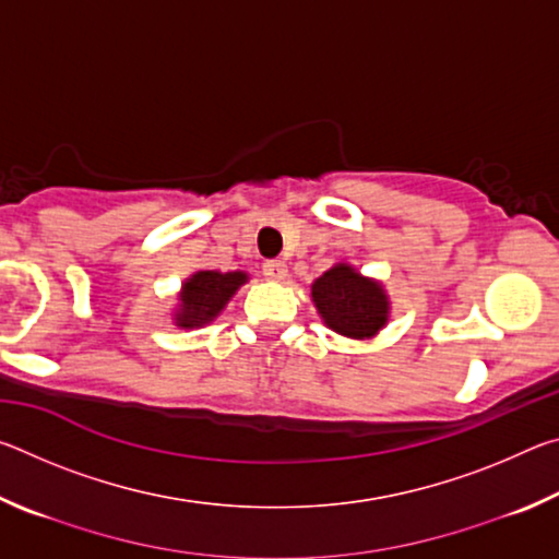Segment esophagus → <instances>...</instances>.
<instances>
[{
	"mask_svg": "<svg viewBox=\"0 0 559 559\" xmlns=\"http://www.w3.org/2000/svg\"><path fill=\"white\" fill-rule=\"evenodd\" d=\"M286 273H288L286 263L278 261V259L263 263V276H266L269 281H283V278H286Z\"/></svg>",
	"mask_w": 559,
	"mask_h": 559,
	"instance_id": "obj_1",
	"label": "esophagus"
}]
</instances>
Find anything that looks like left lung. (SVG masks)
Here are the masks:
<instances>
[{
    "label": "left lung",
    "mask_w": 559,
    "mask_h": 559,
    "mask_svg": "<svg viewBox=\"0 0 559 559\" xmlns=\"http://www.w3.org/2000/svg\"><path fill=\"white\" fill-rule=\"evenodd\" d=\"M313 300L325 325L347 337H372L386 323L390 302L380 283L362 278L347 263L325 271L313 283Z\"/></svg>",
    "instance_id": "left-lung-1"
}]
</instances>
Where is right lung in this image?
Segmentation results:
<instances>
[{
    "label": "right lung",
    "instance_id": "right-lung-1",
    "mask_svg": "<svg viewBox=\"0 0 559 559\" xmlns=\"http://www.w3.org/2000/svg\"><path fill=\"white\" fill-rule=\"evenodd\" d=\"M246 283L243 271L234 273H219V271H200L185 283V290L179 300L182 306L177 310V325L179 328H200L210 323L219 310L226 306L236 288Z\"/></svg>",
    "mask_w": 559,
    "mask_h": 559
}]
</instances>
